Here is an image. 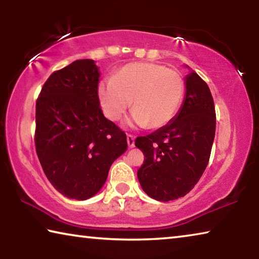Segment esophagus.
<instances>
[{"label":"esophagus","instance_id":"1","mask_svg":"<svg viewBox=\"0 0 259 259\" xmlns=\"http://www.w3.org/2000/svg\"><path fill=\"white\" fill-rule=\"evenodd\" d=\"M126 143H128L129 148L135 147V137L131 135H126Z\"/></svg>","mask_w":259,"mask_h":259}]
</instances>
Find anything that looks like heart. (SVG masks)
Segmentation results:
<instances>
[{
  "mask_svg": "<svg viewBox=\"0 0 259 259\" xmlns=\"http://www.w3.org/2000/svg\"><path fill=\"white\" fill-rule=\"evenodd\" d=\"M184 96V81L176 71L154 63H131L98 85L105 116L119 121L126 109V124L134 128H162L174 120Z\"/></svg>",
  "mask_w": 259,
  "mask_h": 259,
  "instance_id": "1",
  "label": "heart"
}]
</instances>
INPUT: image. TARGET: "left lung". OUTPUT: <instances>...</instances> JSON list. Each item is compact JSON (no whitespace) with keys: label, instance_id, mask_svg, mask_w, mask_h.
Returning <instances> with one entry per match:
<instances>
[{"label":"left lung","instance_id":"obj_1","mask_svg":"<svg viewBox=\"0 0 259 259\" xmlns=\"http://www.w3.org/2000/svg\"><path fill=\"white\" fill-rule=\"evenodd\" d=\"M185 88L184 102L174 120L135 142L145 155L137 172L140 186L162 202L185 196L199 182L208 165L216 131L213 99L207 83L190 68Z\"/></svg>","mask_w":259,"mask_h":259}]
</instances>
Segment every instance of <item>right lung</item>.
I'll return each instance as SVG.
<instances>
[{
  "mask_svg": "<svg viewBox=\"0 0 259 259\" xmlns=\"http://www.w3.org/2000/svg\"><path fill=\"white\" fill-rule=\"evenodd\" d=\"M99 77L93 59L75 60L51 74L36 100L38 160L51 185L68 199L97 194L128 147L125 134L100 108Z\"/></svg>",
  "mask_w": 259,
  "mask_h": 259,
  "instance_id": "1",
  "label": "right lung"
}]
</instances>
